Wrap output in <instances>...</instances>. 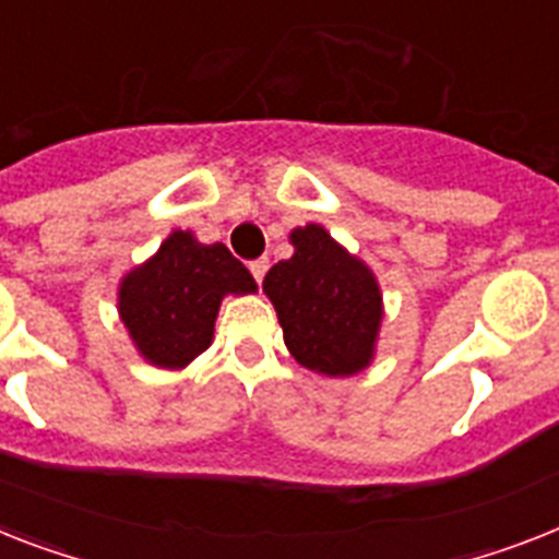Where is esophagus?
Returning <instances> with one entry per match:
<instances>
[{"instance_id":"obj_1","label":"esophagus","mask_w":559,"mask_h":559,"mask_svg":"<svg viewBox=\"0 0 559 559\" xmlns=\"http://www.w3.org/2000/svg\"><path fill=\"white\" fill-rule=\"evenodd\" d=\"M248 269H251L253 280H257V285H260L262 280H265V271H269V260H265V257H262V260H253Z\"/></svg>"}]
</instances>
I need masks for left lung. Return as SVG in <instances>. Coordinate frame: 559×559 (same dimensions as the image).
Returning <instances> with one entry per match:
<instances>
[{"instance_id":"8db88e82","label":"left lung","mask_w":559,"mask_h":559,"mask_svg":"<svg viewBox=\"0 0 559 559\" xmlns=\"http://www.w3.org/2000/svg\"><path fill=\"white\" fill-rule=\"evenodd\" d=\"M294 257L265 274L288 352L311 371L348 377L371 362L382 297L371 271L320 225L290 234Z\"/></svg>"}]
</instances>
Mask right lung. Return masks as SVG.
<instances>
[{
  "label": "right lung",
  "mask_w": 559,
  "mask_h": 559,
  "mask_svg": "<svg viewBox=\"0 0 559 559\" xmlns=\"http://www.w3.org/2000/svg\"><path fill=\"white\" fill-rule=\"evenodd\" d=\"M257 288L251 271L223 246L174 230L154 260L119 288V313L140 354L159 368H186L211 345L225 294Z\"/></svg>",
  "instance_id": "add662e5"
}]
</instances>
